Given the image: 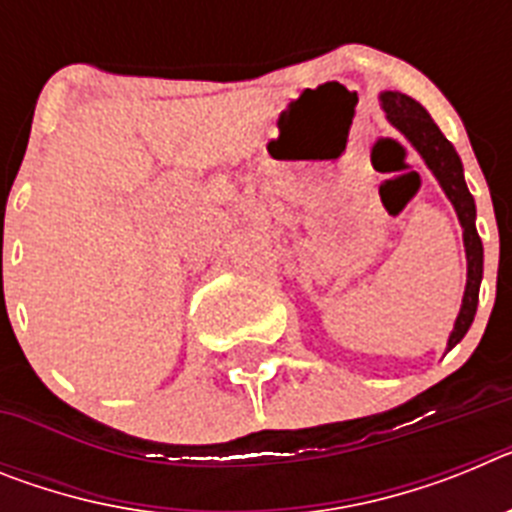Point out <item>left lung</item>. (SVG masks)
I'll list each match as a JSON object with an SVG mask.
<instances>
[{"label": "left lung", "mask_w": 512, "mask_h": 512, "mask_svg": "<svg viewBox=\"0 0 512 512\" xmlns=\"http://www.w3.org/2000/svg\"><path fill=\"white\" fill-rule=\"evenodd\" d=\"M382 110L387 112V120L400 130L405 138L413 143L415 151L423 156L425 166L433 171L441 189L454 205L459 223L464 228V248H467V289H464V300H461L459 318H456L454 330L449 336V348H454L461 338L467 336L469 325L474 320L479 302V282H482V241L477 235V207L474 197L469 194L467 182H464V166H461L459 153L454 151L446 135L438 130L431 115L425 112L423 104L415 102L413 97L402 92H382L379 94Z\"/></svg>", "instance_id": "8db88e82"}]
</instances>
